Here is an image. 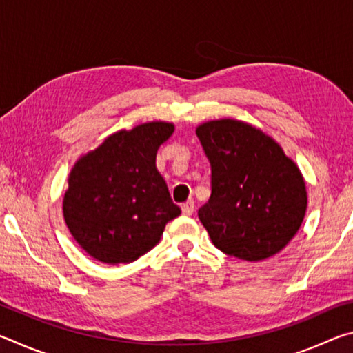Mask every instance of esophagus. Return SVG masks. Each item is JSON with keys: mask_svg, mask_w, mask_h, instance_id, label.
Wrapping results in <instances>:
<instances>
[{"mask_svg": "<svg viewBox=\"0 0 353 353\" xmlns=\"http://www.w3.org/2000/svg\"><path fill=\"white\" fill-rule=\"evenodd\" d=\"M194 212V202L193 201H187L185 204H182V213L187 214V216H190V214H193Z\"/></svg>", "mask_w": 353, "mask_h": 353, "instance_id": "1", "label": "esophagus"}]
</instances>
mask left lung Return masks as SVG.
<instances>
[{"label":"left lung","mask_w":353,"mask_h":353,"mask_svg":"<svg viewBox=\"0 0 353 353\" xmlns=\"http://www.w3.org/2000/svg\"><path fill=\"white\" fill-rule=\"evenodd\" d=\"M196 135L212 165V194L198 214L214 246L246 261L279 254L307 212L305 179L294 160L241 119L205 121Z\"/></svg>","instance_id":"obj_1"}]
</instances>
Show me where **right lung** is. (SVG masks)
Masks as SVG:
<instances>
[{
    "label": "right lung",
    "mask_w": 353,
    "mask_h": 353,
    "mask_svg": "<svg viewBox=\"0 0 353 353\" xmlns=\"http://www.w3.org/2000/svg\"><path fill=\"white\" fill-rule=\"evenodd\" d=\"M168 121L121 129L77 159L68 176L62 210L70 234L94 260L118 265L149 252L166 223L181 214L155 166Z\"/></svg>",
    "instance_id": "right-lung-1"
}]
</instances>
